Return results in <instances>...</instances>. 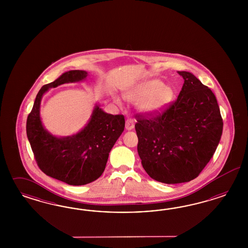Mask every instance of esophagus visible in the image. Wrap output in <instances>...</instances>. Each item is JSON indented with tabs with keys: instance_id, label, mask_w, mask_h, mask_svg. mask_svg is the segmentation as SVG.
Segmentation results:
<instances>
[{
	"instance_id": "esophagus-1",
	"label": "esophagus",
	"mask_w": 248,
	"mask_h": 248,
	"mask_svg": "<svg viewBox=\"0 0 248 248\" xmlns=\"http://www.w3.org/2000/svg\"><path fill=\"white\" fill-rule=\"evenodd\" d=\"M134 128H135V122H134V120L127 119L126 122H125V129H126L127 131H131V130H133Z\"/></svg>"
}]
</instances>
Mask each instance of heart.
Returning a JSON list of instances; mask_svg holds the SVG:
<instances>
[{
  "label": "heart",
  "instance_id": "b5f03b06",
  "mask_svg": "<svg viewBox=\"0 0 248 248\" xmlns=\"http://www.w3.org/2000/svg\"><path fill=\"white\" fill-rule=\"evenodd\" d=\"M124 98L130 103L140 104L139 110L147 115H158L165 112L175 98V91L159 79H149L128 88ZM115 102L121 105L120 97Z\"/></svg>",
  "mask_w": 248,
  "mask_h": 248
}]
</instances>
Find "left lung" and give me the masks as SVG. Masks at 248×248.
<instances>
[{
    "mask_svg": "<svg viewBox=\"0 0 248 248\" xmlns=\"http://www.w3.org/2000/svg\"><path fill=\"white\" fill-rule=\"evenodd\" d=\"M177 100L156 116L136 115L137 151L154 180L180 184L202 172L217 150L223 119L213 92L189 72Z\"/></svg>",
    "mask_w": 248,
    "mask_h": 248,
    "instance_id": "1",
    "label": "left lung"
}]
</instances>
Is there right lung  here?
<instances>
[{
	"instance_id": "add662e5",
	"label": "right lung",
	"mask_w": 248,
	"mask_h": 248,
	"mask_svg": "<svg viewBox=\"0 0 248 248\" xmlns=\"http://www.w3.org/2000/svg\"><path fill=\"white\" fill-rule=\"evenodd\" d=\"M88 73L72 70L53 83L44 85L37 93L26 123V133L40 169L48 176L70 186H83L104 173L112 150L124 129V116L105 113L96 104L86 125L75 135L58 137L45 129L40 115L41 101L50 88L82 82Z\"/></svg>"
}]
</instances>
